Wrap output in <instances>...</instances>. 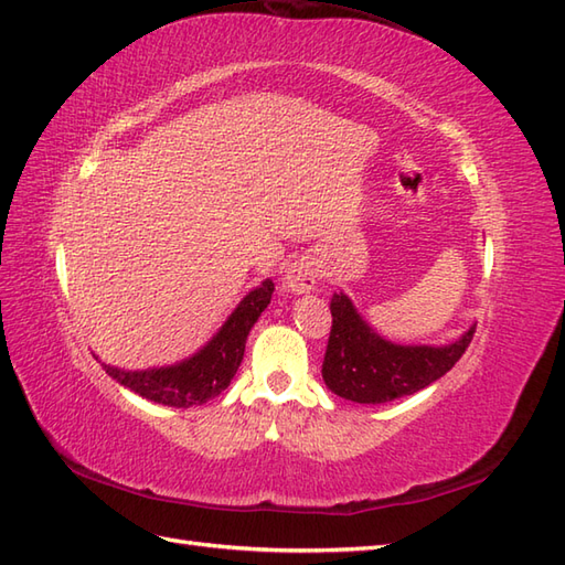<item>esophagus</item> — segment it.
<instances>
[{
  "label": "esophagus",
  "mask_w": 565,
  "mask_h": 565,
  "mask_svg": "<svg viewBox=\"0 0 565 565\" xmlns=\"http://www.w3.org/2000/svg\"><path fill=\"white\" fill-rule=\"evenodd\" d=\"M318 279H320L318 265H315V262L308 257H300L286 267L284 277H281V286L288 294H308L315 286H318Z\"/></svg>",
  "instance_id": "34e87169"
}]
</instances>
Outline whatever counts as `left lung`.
Instances as JSON below:
<instances>
[{"instance_id": "left-lung-1", "label": "left lung", "mask_w": 565, "mask_h": 565, "mask_svg": "<svg viewBox=\"0 0 565 565\" xmlns=\"http://www.w3.org/2000/svg\"><path fill=\"white\" fill-rule=\"evenodd\" d=\"M332 332L327 342L322 380L334 395L356 404H385L436 383L462 359L477 324L452 344H395L361 318L351 298L332 296Z\"/></svg>"}]
</instances>
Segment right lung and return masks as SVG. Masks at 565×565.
I'll use <instances>...</instances> for the list:
<instances>
[{
  "label": "right lung",
  "instance_id": "add662e5",
  "mask_svg": "<svg viewBox=\"0 0 565 565\" xmlns=\"http://www.w3.org/2000/svg\"><path fill=\"white\" fill-rule=\"evenodd\" d=\"M271 294V279H265L253 288L238 308L228 315V320L221 324V330L185 361L149 371H125L108 363L100 365L113 380L149 402L175 406V409L204 404L212 397H218L231 385L243 361L247 334H250L262 310L269 306Z\"/></svg>",
  "mask_w": 565,
  "mask_h": 565
}]
</instances>
